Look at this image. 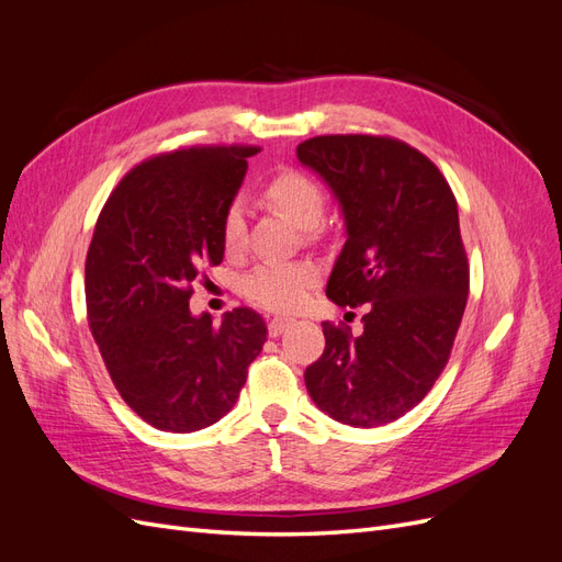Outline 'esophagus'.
I'll use <instances>...</instances> for the list:
<instances>
[{
    "label": "esophagus",
    "mask_w": 562,
    "mask_h": 562,
    "mask_svg": "<svg viewBox=\"0 0 562 562\" xmlns=\"http://www.w3.org/2000/svg\"><path fill=\"white\" fill-rule=\"evenodd\" d=\"M288 326H291V318H271L267 323V330H269V337H279Z\"/></svg>",
    "instance_id": "esophagus-1"
}]
</instances>
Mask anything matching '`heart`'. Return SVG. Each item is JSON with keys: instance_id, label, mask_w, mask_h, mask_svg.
I'll return each mask as SVG.
<instances>
[{"instance_id": "heart-1", "label": "heart", "mask_w": 562, "mask_h": 562, "mask_svg": "<svg viewBox=\"0 0 562 562\" xmlns=\"http://www.w3.org/2000/svg\"><path fill=\"white\" fill-rule=\"evenodd\" d=\"M265 196L271 206L279 209L291 223L302 229H312L321 223L326 209V194L321 184L302 171L277 173L265 184ZM220 239L227 252H239L246 239L244 203L236 199L223 213ZM318 283V269L312 262H262L244 277L241 293L267 312H295L310 300Z\"/></svg>"}]
</instances>
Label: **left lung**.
<instances>
[{
	"mask_svg": "<svg viewBox=\"0 0 562 562\" xmlns=\"http://www.w3.org/2000/svg\"><path fill=\"white\" fill-rule=\"evenodd\" d=\"M297 159L328 182L347 241L326 295L368 304L363 333L323 321L326 349L304 370L312 401L349 427H382L429 394L469 297V260L448 180L389 135H316Z\"/></svg>",
	"mask_w": 562,
	"mask_h": 562,
	"instance_id": "obj_1",
	"label": "left lung"
}]
</instances>
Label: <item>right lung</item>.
<instances>
[{
  "label": "right lung",
  "instance_id": "obj_1",
  "mask_svg": "<svg viewBox=\"0 0 562 562\" xmlns=\"http://www.w3.org/2000/svg\"><path fill=\"white\" fill-rule=\"evenodd\" d=\"M252 145H199L133 166L108 196L87 252L89 328L131 411L155 429L190 434L225 417L262 351L258 312L220 326L192 316V283L220 265L223 213Z\"/></svg>",
  "mask_w": 562,
  "mask_h": 562
}]
</instances>
